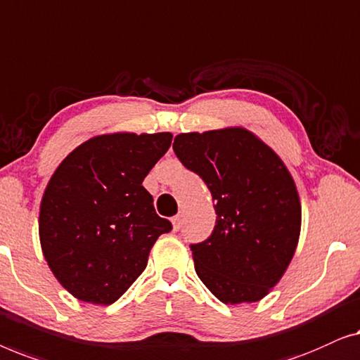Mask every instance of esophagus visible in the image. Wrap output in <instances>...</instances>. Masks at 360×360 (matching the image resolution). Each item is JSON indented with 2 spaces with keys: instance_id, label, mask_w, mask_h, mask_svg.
Returning a JSON list of instances; mask_svg holds the SVG:
<instances>
[{
  "instance_id": "1",
  "label": "esophagus",
  "mask_w": 360,
  "mask_h": 360,
  "mask_svg": "<svg viewBox=\"0 0 360 360\" xmlns=\"http://www.w3.org/2000/svg\"><path fill=\"white\" fill-rule=\"evenodd\" d=\"M181 226H182V217L176 215L173 219V230L178 231V230H181Z\"/></svg>"
}]
</instances>
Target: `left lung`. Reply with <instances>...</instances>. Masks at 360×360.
<instances>
[{
	"label": "left lung",
	"instance_id": "1",
	"mask_svg": "<svg viewBox=\"0 0 360 360\" xmlns=\"http://www.w3.org/2000/svg\"><path fill=\"white\" fill-rule=\"evenodd\" d=\"M173 150L215 200L214 231L191 245L197 276L224 303L261 300L282 279L300 236V197L287 166L243 127L179 134Z\"/></svg>",
	"mask_w": 360,
	"mask_h": 360
}]
</instances>
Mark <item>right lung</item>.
Returning <instances> with one entry per match:
<instances>
[{"instance_id": "1", "label": "right lung", "mask_w": 360, "mask_h": 360, "mask_svg": "<svg viewBox=\"0 0 360 360\" xmlns=\"http://www.w3.org/2000/svg\"><path fill=\"white\" fill-rule=\"evenodd\" d=\"M171 140L169 131L93 136L50 178L40 202V246L78 300L114 303L145 271L158 236L173 229L141 186Z\"/></svg>"}]
</instances>
